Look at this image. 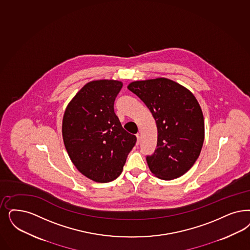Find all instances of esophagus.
Listing matches in <instances>:
<instances>
[{"instance_id": "34e87169", "label": "esophagus", "mask_w": 250, "mask_h": 250, "mask_svg": "<svg viewBox=\"0 0 250 250\" xmlns=\"http://www.w3.org/2000/svg\"><path fill=\"white\" fill-rule=\"evenodd\" d=\"M139 142H140V136H139V134H137V144H139Z\"/></svg>"}]
</instances>
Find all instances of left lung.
Returning <instances> with one entry per match:
<instances>
[{"mask_svg": "<svg viewBox=\"0 0 250 250\" xmlns=\"http://www.w3.org/2000/svg\"><path fill=\"white\" fill-rule=\"evenodd\" d=\"M127 88L146 104L156 121L157 148L146 156L150 172L163 180L180 177L196 163L204 142V117L196 97L165 78L134 81Z\"/></svg>", "mask_w": 250, "mask_h": 250, "instance_id": "8db88e82", "label": "left lung"}]
</instances>
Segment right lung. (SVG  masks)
<instances>
[{
	"label": "right lung",
	"mask_w": 250,
	"mask_h": 250,
	"mask_svg": "<svg viewBox=\"0 0 250 250\" xmlns=\"http://www.w3.org/2000/svg\"><path fill=\"white\" fill-rule=\"evenodd\" d=\"M123 83L94 80L86 83L69 103L62 133L72 163L92 181L107 183L123 171L137 138L123 128L113 110Z\"/></svg>",
	"instance_id": "1"
}]
</instances>
